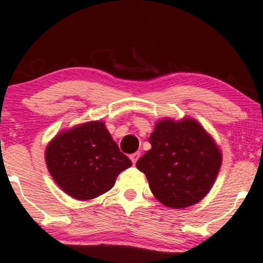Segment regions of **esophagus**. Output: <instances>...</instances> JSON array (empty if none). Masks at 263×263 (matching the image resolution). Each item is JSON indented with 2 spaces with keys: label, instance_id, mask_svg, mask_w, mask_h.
<instances>
[{
  "label": "esophagus",
  "instance_id": "obj_1",
  "mask_svg": "<svg viewBox=\"0 0 263 263\" xmlns=\"http://www.w3.org/2000/svg\"><path fill=\"white\" fill-rule=\"evenodd\" d=\"M140 155H141L140 152H136V153H132V155L129 156V158H131V161H132V163H134V164H136V162L138 161V158H140Z\"/></svg>",
  "mask_w": 263,
  "mask_h": 263
}]
</instances>
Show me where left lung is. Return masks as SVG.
I'll use <instances>...</instances> for the list:
<instances>
[{"label":"left lung","instance_id":"obj_1","mask_svg":"<svg viewBox=\"0 0 263 263\" xmlns=\"http://www.w3.org/2000/svg\"><path fill=\"white\" fill-rule=\"evenodd\" d=\"M152 148L136 163L146 174L153 195L163 205L183 209L211 189L221 165V153L197 121L162 120L149 136Z\"/></svg>","mask_w":263,"mask_h":263}]
</instances>
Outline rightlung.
I'll list each match as a JSON object with an SVG mask.
<instances>
[{
	"mask_svg": "<svg viewBox=\"0 0 263 263\" xmlns=\"http://www.w3.org/2000/svg\"><path fill=\"white\" fill-rule=\"evenodd\" d=\"M45 162L55 183L78 200L108 192L119 173L132 165L100 121L59 134L48 144Z\"/></svg>",
	"mask_w": 263,
	"mask_h": 263,
	"instance_id": "add662e5",
	"label": "right lung"
}]
</instances>
